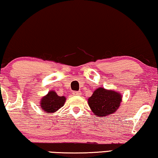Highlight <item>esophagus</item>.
I'll return each instance as SVG.
<instances>
[{"mask_svg": "<svg viewBox=\"0 0 158 158\" xmlns=\"http://www.w3.org/2000/svg\"><path fill=\"white\" fill-rule=\"evenodd\" d=\"M73 95H81V92H77V91H75V92H73Z\"/></svg>", "mask_w": 158, "mask_h": 158, "instance_id": "1", "label": "esophagus"}]
</instances>
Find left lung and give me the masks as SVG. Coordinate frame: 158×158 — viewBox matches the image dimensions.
Wrapping results in <instances>:
<instances>
[{
  "label": "left lung",
  "instance_id": "1",
  "mask_svg": "<svg viewBox=\"0 0 158 158\" xmlns=\"http://www.w3.org/2000/svg\"><path fill=\"white\" fill-rule=\"evenodd\" d=\"M121 93L113 89L98 87L89 98L88 105L95 117H103L117 111L122 102Z\"/></svg>",
  "mask_w": 158,
  "mask_h": 158
}]
</instances>
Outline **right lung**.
<instances>
[{
    "label": "right lung",
    "instance_id": "1",
    "mask_svg": "<svg viewBox=\"0 0 158 158\" xmlns=\"http://www.w3.org/2000/svg\"><path fill=\"white\" fill-rule=\"evenodd\" d=\"M65 101V97L58 96L55 91L51 90L41 98L40 108L46 113H55L64 106Z\"/></svg>",
    "mask_w": 158,
    "mask_h": 158
}]
</instances>
